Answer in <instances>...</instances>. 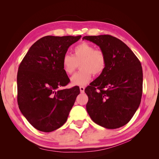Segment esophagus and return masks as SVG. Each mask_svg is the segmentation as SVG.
<instances>
[{
	"mask_svg": "<svg viewBox=\"0 0 159 159\" xmlns=\"http://www.w3.org/2000/svg\"><path fill=\"white\" fill-rule=\"evenodd\" d=\"M80 92L81 93H84L85 88L83 87V86H81V87H80Z\"/></svg>",
	"mask_w": 159,
	"mask_h": 159,
	"instance_id": "obj_1",
	"label": "esophagus"
}]
</instances>
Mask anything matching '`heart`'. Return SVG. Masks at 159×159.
<instances>
[{"label":"heart","mask_w":159,"mask_h":159,"mask_svg":"<svg viewBox=\"0 0 159 159\" xmlns=\"http://www.w3.org/2000/svg\"><path fill=\"white\" fill-rule=\"evenodd\" d=\"M62 69L65 73L71 75L80 65L81 70L71 78L73 85H85L91 80L92 74H102L107 66V58L105 53L95 49V46L87 42H82L74 47L73 54H66L62 58Z\"/></svg>","instance_id":"heart-1"}]
</instances>
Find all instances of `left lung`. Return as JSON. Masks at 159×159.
<instances>
[{"mask_svg": "<svg viewBox=\"0 0 159 159\" xmlns=\"http://www.w3.org/2000/svg\"><path fill=\"white\" fill-rule=\"evenodd\" d=\"M83 40L99 46L107 58L106 68L85 89L86 109L93 121L117 129L131 119L141 103L143 70L129 48L111 35L86 36Z\"/></svg>", "mask_w": 159, "mask_h": 159, "instance_id": "8db88e82", "label": "left lung"}]
</instances>
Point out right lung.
Segmentation results:
<instances>
[{
  "label": "right lung",
  "instance_id": "add662e5",
  "mask_svg": "<svg viewBox=\"0 0 159 159\" xmlns=\"http://www.w3.org/2000/svg\"><path fill=\"white\" fill-rule=\"evenodd\" d=\"M81 37H43L30 48L19 66L18 107L38 131L52 132L63 125L80 93L78 86L61 89L70 81L61 61L69 47Z\"/></svg>",
  "mask_w": 159,
  "mask_h": 159
}]
</instances>
